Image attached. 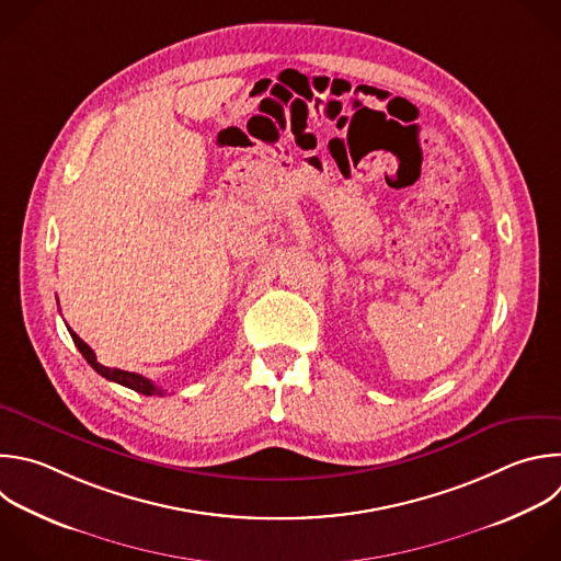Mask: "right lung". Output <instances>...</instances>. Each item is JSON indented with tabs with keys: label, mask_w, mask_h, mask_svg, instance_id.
Segmentation results:
<instances>
[{
	"label": "right lung",
	"mask_w": 561,
	"mask_h": 561,
	"mask_svg": "<svg viewBox=\"0 0 561 561\" xmlns=\"http://www.w3.org/2000/svg\"><path fill=\"white\" fill-rule=\"evenodd\" d=\"M68 330H70V328H68ZM70 336H72L75 345L79 347V352L83 354V358L94 367V371H99V375L105 377L107 381H114V383H118V386H123V388H129V390H134V392L145 394V397H162V394H164V390H160L158 386H153L149 379L136 375V371H125V369H116V367H105V365H101V363L96 360V354L92 352V347H90L77 332L70 330Z\"/></svg>",
	"instance_id": "right-lung-1"
}]
</instances>
